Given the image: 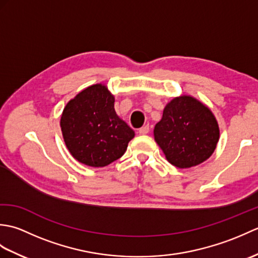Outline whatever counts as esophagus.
I'll return each instance as SVG.
<instances>
[{
	"instance_id": "34e87169",
	"label": "esophagus",
	"mask_w": 258,
	"mask_h": 258,
	"mask_svg": "<svg viewBox=\"0 0 258 258\" xmlns=\"http://www.w3.org/2000/svg\"><path fill=\"white\" fill-rule=\"evenodd\" d=\"M149 132H150V126L149 125L143 126V127H141L140 131H139V133L142 134V135H145V134H147Z\"/></svg>"
}]
</instances>
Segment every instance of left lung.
<instances>
[{
  "label": "left lung",
  "instance_id": "obj_1",
  "mask_svg": "<svg viewBox=\"0 0 258 258\" xmlns=\"http://www.w3.org/2000/svg\"><path fill=\"white\" fill-rule=\"evenodd\" d=\"M154 139L172 165L188 168L210 158L220 139V128L210 108L184 95L173 98L164 108Z\"/></svg>",
  "mask_w": 258,
  "mask_h": 258
}]
</instances>
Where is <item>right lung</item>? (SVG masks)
Wrapping results in <instances>:
<instances>
[{
  "mask_svg": "<svg viewBox=\"0 0 258 258\" xmlns=\"http://www.w3.org/2000/svg\"><path fill=\"white\" fill-rule=\"evenodd\" d=\"M115 98L103 84L80 92L63 109L61 130L68 150L76 161L104 167L122 156L134 131L114 109Z\"/></svg>",
  "mask_w": 258,
  "mask_h": 258,
  "instance_id": "right-lung-1",
  "label": "right lung"
}]
</instances>
